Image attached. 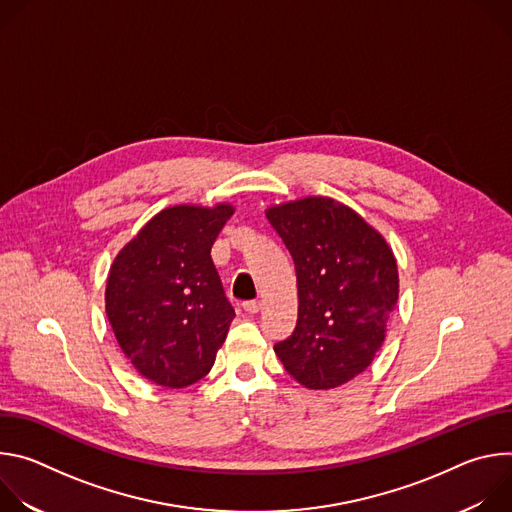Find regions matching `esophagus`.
Instances as JSON below:
<instances>
[{
	"label": "esophagus",
	"mask_w": 512,
	"mask_h": 512,
	"mask_svg": "<svg viewBox=\"0 0 512 512\" xmlns=\"http://www.w3.org/2000/svg\"><path fill=\"white\" fill-rule=\"evenodd\" d=\"M243 310H245L247 314H257V312L261 310V304L255 302V300H253V302H245V304H243Z\"/></svg>",
	"instance_id": "34e87169"
}]
</instances>
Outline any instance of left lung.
I'll return each instance as SVG.
<instances>
[{"label": "left lung", "mask_w": 512, "mask_h": 512, "mask_svg": "<svg viewBox=\"0 0 512 512\" xmlns=\"http://www.w3.org/2000/svg\"><path fill=\"white\" fill-rule=\"evenodd\" d=\"M298 275V324L273 346L285 371L312 391L336 389L371 367L399 300L385 237L350 206L306 196L265 210Z\"/></svg>", "instance_id": "1"}]
</instances>
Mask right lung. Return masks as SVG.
<instances>
[{"instance_id": "right-lung-1", "label": "right lung", "mask_w": 512, "mask_h": 512, "mask_svg": "<svg viewBox=\"0 0 512 512\" xmlns=\"http://www.w3.org/2000/svg\"><path fill=\"white\" fill-rule=\"evenodd\" d=\"M233 214L231 202L168 206L111 263L107 318L133 369L160 387L206 377L227 338L235 310L210 249Z\"/></svg>"}]
</instances>
